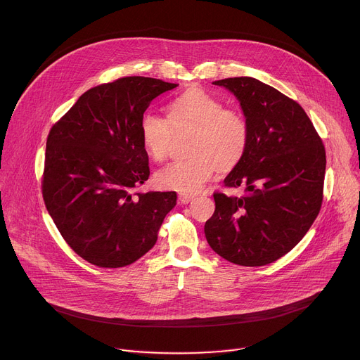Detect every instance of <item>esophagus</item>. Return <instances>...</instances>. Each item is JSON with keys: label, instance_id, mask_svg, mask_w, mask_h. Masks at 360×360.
<instances>
[{"label": "esophagus", "instance_id": "obj_1", "mask_svg": "<svg viewBox=\"0 0 360 360\" xmlns=\"http://www.w3.org/2000/svg\"><path fill=\"white\" fill-rule=\"evenodd\" d=\"M178 199H179V202H181V203H189L191 200H193V195H186V193H181V195L178 196Z\"/></svg>", "mask_w": 360, "mask_h": 360}]
</instances>
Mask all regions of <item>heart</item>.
Returning a JSON list of instances; mask_svg holds the SVG:
<instances>
[{"label":"heart","mask_w":360,"mask_h":360,"mask_svg":"<svg viewBox=\"0 0 360 360\" xmlns=\"http://www.w3.org/2000/svg\"><path fill=\"white\" fill-rule=\"evenodd\" d=\"M168 121L145 112L139 121L142 148L155 162H165L175 139L189 135L188 160L160 171L161 188L186 195L198 193L212 176L233 171L245 158L250 127L242 111L226 108L224 101L200 86H191L167 108Z\"/></svg>","instance_id":"obj_1"}]
</instances>
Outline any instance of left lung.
I'll return each mask as SVG.
<instances>
[{
  "mask_svg": "<svg viewBox=\"0 0 360 360\" xmlns=\"http://www.w3.org/2000/svg\"><path fill=\"white\" fill-rule=\"evenodd\" d=\"M239 99L250 127L242 162L225 178L243 196L215 192V212L205 224L210 246L240 266L282 258L306 235L323 200L326 152L296 101L250 77L212 82Z\"/></svg>",
  "mask_w": 360,
  "mask_h": 360,
  "instance_id": "left-lung-1",
  "label": "left lung"
}]
</instances>
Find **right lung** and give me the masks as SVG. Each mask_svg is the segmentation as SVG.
I'll return each mask as SVG.
<instances>
[{
    "instance_id": "right-lung-1",
    "label": "right lung",
    "mask_w": 360,
    "mask_h": 360,
    "mask_svg": "<svg viewBox=\"0 0 360 360\" xmlns=\"http://www.w3.org/2000/svg\"><path fill=\"white\" fill-rule=\"evenodd\" d=\"M176 84L124 77L84 92L46 138V211L70 248L99 268L134 264L157 243L176 192H138L149 176L139 121Z\"/></svg>"
}]
</instances>
